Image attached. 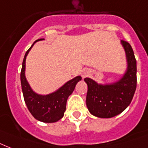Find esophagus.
<instances>
[{
	"mask_svg": "<svg viewBox=\"0 0 148 148\" xmlns=\"http://www.w3.org/2000/svg\"><path fill=\"white\" fill-rule=\"evenodd\" d=\"M90 73V71H89L88 69H84V70L82 71V73H81V75H82V76L83 78L86 77V76H87V75H89Z\"/></svg>",
	"mask_w": 148,
	"mask_h": 148,
	"instance_id": "esophagus-1",
	"label": "esophagus"
}]
</instances>
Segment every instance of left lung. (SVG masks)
<instances>
[{
	"instance_id": "obj_1",
	"label": "left lung",
	"mask_w": 148,
	"mask_h": 148,
	"mask_svg": "<svg viewBox=\"0 0 148 148\" xmlns=\"http://www.w3.org/2000/svg\"><path fill=\"white\" fill-rule=\"evenodd\" d=\"M126 54L127 69L115 82L100 84L90 78H85L88 90L87 108L92 115L99 118H111L123 112L131 103L137 87V61L132 47L121 42Z\"/></svg>"
}]
</instances>
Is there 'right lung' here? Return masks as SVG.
<instances>
[{
    "instance_id": "1",
    "label": "right lung",
    "mask_w": 148,
    "mask_h": 148,
    "mask_svg": "<svg viewBox=\"0 0 148 148\" xmlns=\"http://www.w3.org/2000/svg\"><path fill=\"white\" fill-rule=\"evenodd\" d=\"M45 40L40 38L36 40L31 48L25 53L21 72V82L23 96L28 110L34 117L44 123H55L63 117L66 109V102L69 97L75 90L78 82L82 79L80 75L73 78L55 92L47 95H41L32 89L25 76V61L27 54L35 42Z\"/></svg>"
}]
</instances>
